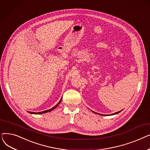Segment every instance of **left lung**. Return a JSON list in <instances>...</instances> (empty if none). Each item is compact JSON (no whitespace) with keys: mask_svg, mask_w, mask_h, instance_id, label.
I'll return each instance as SVG.
<instances>
[{"mask_svg":"<svg viewBox=\"0 0 150 150\" xmlns=\"http://www.w3.org/2000/svg\"><path fill=\"white\" fill-rule=\"evenodd\" d=\"M122 111H119V112H115V113H114V114H110V115H115V114H119V112H120ZM93 112H94V113H96V114H100V115H103V114H98V113H97V112H94V111H92Z\"/></svg>","mask_w":150,"mask_h":150,"instance_id":"1","label":"left lung"}]
</instances>
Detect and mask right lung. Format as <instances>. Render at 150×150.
<instances>
[{
	"label": "right lung",
	"mask_w": 150,
	"mask_h": 150,
	"mask_svg": "<svg viewBox=\"0 0 150 150\" xmlns=\"http://www.w3.org/2000/svg\"><path fill=\"white\" fill-rule=\"evenodd\" d=\"M62 98H61V100H59V101L58 102V103L55 105L54 107H53L52 108H51V109H48V110H46V111H42V112H30V111H27L28 112H29V113H30V114H44V113H47V112H50V111H52V110H53V109H54L55 108H56L59 105V103H61V100H62Z\"/></svg>",
	"instance_id": "obj_1"
}]
</instances>
